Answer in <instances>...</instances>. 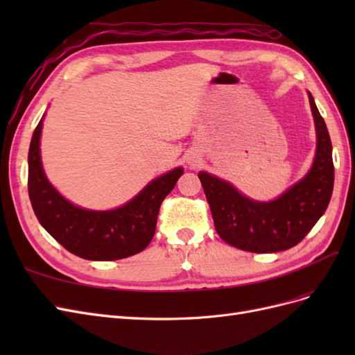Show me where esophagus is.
<instances>
[{"label": "esophagus", "mask_w": 355, "mask_h": 355, "mask_svg": "<svg viewBox=\"0 0 355 355\" xmlns=\"http://www.w3.org/2000/svg\"><path fill=\"white\" fill-rule=\"evenodd\" d=\"M189 163H194V161H192V159H191V161H189Z\"/></svg>", "instance_id": "esophagus-1"}]
</instances>
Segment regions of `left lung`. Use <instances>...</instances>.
Returning a JSON list of instances; mask_svg holds the SVG:
<instances>
[{"mask_svg":"<svg viewBox=\"0 0 355 355\" xmlns=\"http://www.w3.org/2000/svg\"><path fill=\"white\" fill-rule=\"evenodd\" d=\"M308 98L317 135L314 163L308 173L280 197L256 201L243 196L227 180L207 171L198 173L214 228L225 243L253 253L287 250L302 241L324 214L335 182L331 142L309 92Z\"/></svg>","mask_w":355,"mask_h":355,"instance_id":"1","label":"left lung"}]
</instances>
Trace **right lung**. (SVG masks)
<instances>
[{
	"mask_svg": "<svg viewBox=\"0 0 355 355\" xmlns=\"http://www.w3.org/2000/svg\"><path fill=\"white\" fill-rule=\"evenodd\" d=\"M40 120L28 155V192L40 223L75 256L89 261H116L142 252L151 243L159 206L175 188L184 168L176 167L149 184L136 197L112 210L75 206L53 187L42 168Z\"/></svg>",
	"mask_w": 355,
	"mask_h": 355,
	"instance_id": "1",
	"label": "right lung"
}]
</instances>
